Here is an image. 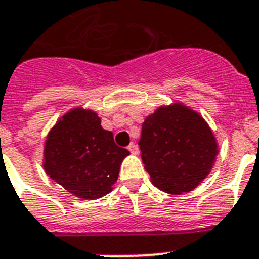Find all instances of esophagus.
<instances>
[{
  "mask_svg": "<svg viewBox=\"0 0 259 259\" xmlns=\"http://www.w3.org/2000/svg\"><path fill=\"white\" fill-rule=\"evenodd\" d=\"M127 149H129V152L132 154H138L137 145H136V144H133V142H132V144H130V145L127 146Z\"/></svg>",
  "mask_w": 259,
  "mask_h": 259,
  "instance_id": "34e87169",
  "label": "esophagus"
}]
</instances>
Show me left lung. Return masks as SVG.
Here are the masks:
<instances>
[{"label": "left lung", "instance_id": "left-lung-1", "mask_svg": "<svg viewBox=\"0 0 259 259\" xmlns=\"http://www.w3.org/2000/svg\"><path fill=\"white\" fill-rule=\"evenodd\" d=\"M138 145L154 187L173 195L196 188L208 176L218 154L208 123L183 103L160 106L148 115Z\"/></svg>", "mask_w": 259, "mask_h": 259}]
</instances>
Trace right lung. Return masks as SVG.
<instances>
[{
  "label": "right lung",
  "mask_w": 259,
  "mask_h": 259,
  "mask_svg": "<svg viewBox=\"0 0 259 259\" xmlns=\"http://www.w3.org/2000/svg\"><path fill=\"white\" fill-rule=\"evenodd\" d=\"M129 150L115 145L93 110L76 107L63 115L47 136L44 170L79 199L94 200L113 191Z\"/></svg>",
  "instance_id": "1"
}]
</instances>
